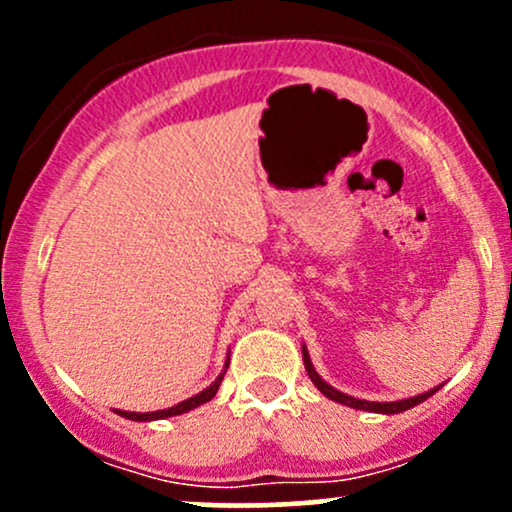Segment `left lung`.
Listing matches in <instances>:
<instances>
[{
  "label": "left lung",
  "instance_id": "1",
  "mask_svg": "<svg viewBox=\"0 0 512 512\" xmlns=\"http://www.w3.org/2000/svg\"><path fill=\"white\" fill-rule=\"evenodd\" d=\"M303 363H305V370H308L310 380H313L315 387L322 392V395L334 399V402H339V404H346V407H351V409L375 411V414H399V411H407L411 407H416V404L426 402V399L438 390V387H436V390H428V392H424V395H416L411 399H399V402H366V399L349 397V395H344V392L334 390L332 385H327L325 380H322L320 375L315 373V368H313V363H310V356H308V351H305V346H303Z\"/></svg>",
  "mask_w": 512,
  "mask_h": 512
}]
</instances>
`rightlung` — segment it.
Wrapping results in <instances>:
<instances>
[{"label":"right lung","instance_id":"right-lung-1","mask_svg":"<svg viewBox=\"0 0 512 512\" xmlns=\"http://www.w3.org/2000/svg\"><path fill=\"white\" fill-rule=\"evenodd\" d=\"M226 368H228V361H226ZM223 373H226V370H223ZM223 373L219 375V378L214 380V383H211V385L207 387V390H202V392H199V395L185 399V402L175 404V407H170V409L151 411V414H137V411H120V409H117V414L125 416V419H132V421H154V419H168V416L185 414V411H190V409L199 407V404L209 402V399L216 395V390H219V385H221V380H223Z\"/></svg>","mask_w":512,"mask_h":512}]
</instances>
